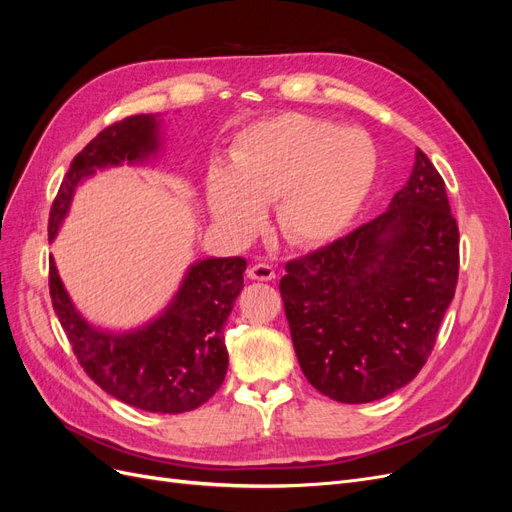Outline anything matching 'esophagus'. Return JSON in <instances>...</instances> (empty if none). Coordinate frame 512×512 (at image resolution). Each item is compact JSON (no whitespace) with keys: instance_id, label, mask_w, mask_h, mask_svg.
Here are the masks:
<instances>
[{"instance_id":"obj_1","label":"esophagus","mask_w":512,"mask_h":512,"mask_svg":"<svg viewBox=\"0 0 512 512\" xmlns=\"http://www.w3.org/2000/svg\"><path fill=\"white\" fill-rule=\"evenodd\" d=\"M247 277H250V280H258V282H271L275 277V269L271 265H267V262H258V265H252L250 269H247Z\"/></svg>"}]
</instances>
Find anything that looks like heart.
<instances>
[{"label": "heart", "instance_id": "heart-1", "mask_svg": "<svg viewBox=\"0 0 512 512\" xmlns=\"http://www.w3.org/2000/svg\"><path fill=\"white\" fill-rule=\"evenodd\" d=\"M230 168L207 173L213 220L250 237L275 203L280 235L297 247L333 243L352 226L376 179V149L354 128L301 113H282L243 128Z\"/></svg>", "mask_w": 512, "mask_h": 512}]
</instances>
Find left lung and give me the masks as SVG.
<instances>
[{"label":"left lung","mask_w":512,"mask_h":512,"mask_svg":"<svg viewBox=\"0 0 512 512\" xmlns=\"http://www.w3.org/2000/svg\"><path fill=\"white\" fill-rule=\"evenodd\" d=\"M459 275V228L421 149L389 209L303 258L280 282L305 378L342 404L406 386L436 344Z\"/></svg>","instance_id":"obj_1"}]
</instances>
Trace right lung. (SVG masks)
I'll use <instances>...</instances> for the list:
<instances>
[{
  "mask_svg": "<svg viewBox=\"0 0 512 512\" xmlns=\"http://www.w3.org/2000/svg\"><path fill=\"white\" fill-rule=\"evenodd\" d=\"M160 115H134L102 130L70 164L51 209L49 241L57 237L81 181L108 166L156 158ZM241 256L196 260L162 314L132 331H102L74 307L55 260L49 288L55 314L87 376L132 408L160 414L190 412L220 389L228 350L224 324L243 290Z\"/></svg>",
  "mask_w": 512,
  "mask_h": 512,
  "instance_id": "add662e5",
  "label": "right lung"
}]
</instances>
